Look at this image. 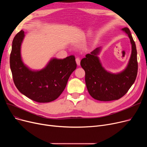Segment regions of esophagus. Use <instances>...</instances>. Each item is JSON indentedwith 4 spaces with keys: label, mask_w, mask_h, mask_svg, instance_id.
Segmentation results:
<instances>
[{
    "label": "esophagus",
    "mask_w": 147,
    "mask_h": 147,
    "mask_svg": "<svg viewBox=\"0 0 147 147\" xmlns=\"http://www.w3.org/2000/svg\"><path fill=\"white\" fill-rule=\"evenodd\" d=\"M76 63L78 65H80V59L79 58H76Z\"/></svg>",
    "instance_id": "1"
}]
</instances>
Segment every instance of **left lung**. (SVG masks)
<instances>
[{
    "instance_id": "obj_1",
    "label": "left lung",
    "mask_w": 147,
    "mask_h": 147,
    "mask_svg": "<svg viewBox=\"0 0 147 147\" xmlns=\"http://www.w3.org/2000/svg\"><path fill=\"white\" fill-rule=\"evenodd\" d=\"M129 36L132 53L126 68L123 71L113 74L107 71L98 57L101 48H97L80 61L85 71V82L90 95L101 101L117 100L124 96L134 83L138 73L137 51L135 43L128 28L121 29Z\"/></svg>"
}]
</instances>
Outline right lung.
<instances>
[{"instance_id": "obj_1", "label": "right lung", "mask_w": 147, "mask_h": 147, "mask_svg": "<svg viewBox=\"0 0 147 147\" xmlns=\"http://www.w3.org/2000/svg\"><path fill=\"white\" fill-rule=\"evenodd\" d=\"M24 32L15 36L10 55V67L15 86L21 94L37 102H49L57 99L67 85L77 64L74 55L64 59L52 58L39 71L28 68L22 61L21 46Z\"/></svg>"}]
</instances>
